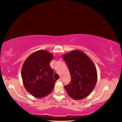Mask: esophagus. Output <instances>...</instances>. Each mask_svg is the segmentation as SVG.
<instances>
[{
	"label": "esophagus",
	"instance_id": "obj_1",
	"mask_svg": "<svg viewBox=\"0 0 122 122\" xmlns=\"http://www.w3.org/2000/svg\"><path fill=\"white\" fill-rule=\"evenodd\" d=\"M58 81H61V78H59L58 79Z\"/></svg>",
	"mask_w": 122,
	"mask_h": 122
}]
</instances>
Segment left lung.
Returning a JSON list of instances; mask_svg holds the SVG:
<instances>
[{
    "mask_svg": "<svg viewBox=\"0 0 122 122\" xmlns=\"http://www.w3.org/2000/svg\"><path fill=\"white\" fill-rule=\"evenodd\" d=\"M69 68L71 81L65 86L69 96L75 100L87 97L93 90L97 73L93 62L82 51L73 50L62 56Z\"/></svg>",
    "mask_w": 122,
    "mask_h": 122,
    "instance_id": "8db88e82",
    "label": "left lung"
}]
</instances>
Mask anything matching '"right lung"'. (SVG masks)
Wrapping results in <instances>:
<instances>
[{
	"label": "right lung",
	"instance_id": "obj_1",
	"mask_svg": "<svg viewBox=\"0 0 122 122\" xmlns=\"http://www.w3.org/2000/svg\"><path fill=\"white\" fill-rule=\"evenodd\" d=\"M53 57L48 51L40 50L29 55L24 62L21 70L24 86L35 97H45L53 90L56 80L50 66Z\"/></svg>",
	"mask_w": 122,
	"mask_h": 122
}]
</instances>
